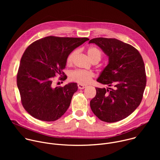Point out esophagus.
<instances>
[{
    "mask_svg": "<svg viewBox=\"0 0 160 160\" xmlns=\"http://www.w3.org/2000/svg\"><path fill=\"white\" fill-rule=\"evenodd\" d=\"M78 87L79 89H83V88H85L86 87V86H85L83 85H82V84H78Z\"/></svg>",
    "mask_w": 160,
    "mask_h": 160,
    "instance_id": "obj_1",
    "label": "esophagus"
}]
</instances>
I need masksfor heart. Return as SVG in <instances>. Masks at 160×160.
<instances>
[{"label":"heart","mask_w":160,"mask_h":160,"mask_svg":"<svg viewBox=\"0 0 160 160\" xmlns=\"http://www.w3.org/2000/svg\"><path fill=\"white\" fill-rule=\"evenodd\" d=\"M77 54V51L74 50L71 52L67 57L66 62L68 64H72L75 57ZM87 54L89 58L92 61L99 60L100 61L101 58V51L95 47H90L87 50ZM94 77V73L90 71L82 70H76L70 72L69 75L70 79L72 81L81 83V84H88L92 80V78Z\"/></svg>","instance_id":"obj_1"}]
</instances>
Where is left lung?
Returning a JSON list of instances; mask_svg holds the SVG:
<instances>
[{"label": "left lung", "instance_id": "obj_1", "mask_svg": "<svg viewBox=\"0 0 160 160\" xmlns=\"http://www.w3.org/2000/svg\"><path fill=\"white\" fill-rule=\"evenodd\" d=\"M90 43L96 44L108 57V64L97 81L112 87L96 88L90 108L103 122L120 121L131 115L142 101L146 85L142 58L131 45L116 38H96Z\"/></svg>", "mask_w": 160, "mask_h": 160}]
</instances>
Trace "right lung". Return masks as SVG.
Returning <instances> with one entry per match:
<instances>
[{"label":"right lung","mask_w":160,"mask_h":160,"mask_svg":"<svg viewBox=\"0 0 160 160\" xmlns=\"http://www.w3.org/2000/svg\"><path fill=\"white\" fill-rule=\"evenodd\" d=\"M88 40L86 37L49 36L34 42L27 48L20 61L17 85L22 106L33 117L53 122L67 111L78 90L77 83L53 87L52 77L64 75L62 70L68 56Z\"/></svg>","instance_id":"add662e5"}]
</instances>
